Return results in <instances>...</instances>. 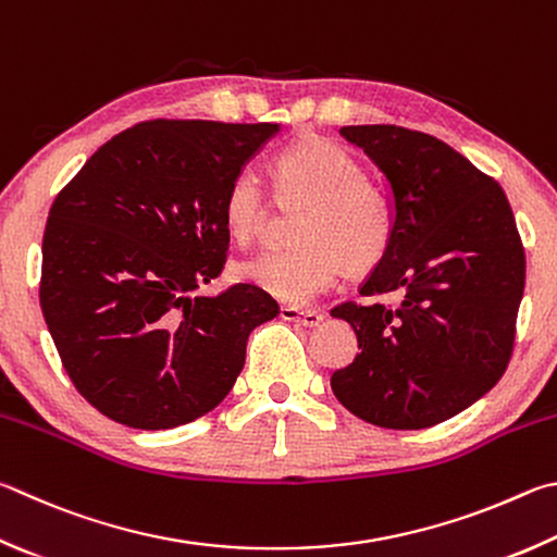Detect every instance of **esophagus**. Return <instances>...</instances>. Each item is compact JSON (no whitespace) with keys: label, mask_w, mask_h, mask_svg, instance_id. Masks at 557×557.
<instances>
[{"label":"esophagus","mask_w":557,"mask_h":557,"mask_svg":"<svg viewBox=\"0 0 557 557\" xmlns=\"http://www.w3.org/2000/svg\"><path fill=\"white\" fill-rule=\"evenodd\" d=\"M280 317L285 321L299 323V326H307V329L319 326V323L323 321L321 311H317V309H297V307H282Z\"/></svg>","instance_id":"obj_1"}]
</instances>
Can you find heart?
Segmentation results:
<instances>
[{
	"mask_svg": "<svg viewBox=\"0 0 557 557\" xmlns=\"http://www.w3.org/2000/svg\"><path fill=\"white\" fill-rule=\"evenodd\" d=\"M282 205H305L292 236L297 244L268 248L240 260L236 275L287 305H305L331 287L343 270L362 275L377 268L394 238V207L348 150L326 138H307L282 150L272 165ZM268 195L256 170L231 177L221 216L240 244L268 221Z\"/></svg>",
	"mask_w": 557,
	"mask_h": 557,
	"instance_id": "1",
	"label": "heart"
}]
</instances>
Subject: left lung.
I'll list each match as a JSON object with an SVG mask.
<instances>
[{
  "label": "left lung",
  "mask_w": 557,
  "mask_h": 557,
  "mask_svg": "<svg viewBox=\"0 0 557 557\" xmlns=\"http://www.w3.org/2000/svg\"><path fill=\"white\" fill-rule=\"evenodd\" d=\"M394 195L389 252L343 301L360 352L331 375L336 399L382 429L417 431L484 397L507 370L523 297L525 256L497 180L436 136L401 126H343Z\"/></svg>",
  "instance_id": "1"
}]
</instances>
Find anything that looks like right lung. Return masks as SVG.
<instances>
[{
	"mask_svg": "<svg viewBox=\"0 0 557 557\" xmlns=\"http://www.w3.org/2000/svg\"><path fill=\"white\" fill-rule=\"evenodd\" d=\"M277 124L156 119L121 131L48 211L40 309L77 392L131 429H175L234 387L277 301L248 282L216 297L221 205Z\"/></svg>",
	"mask_w": 557,
	"mask_h": 557,
	"instance_id": "1",
	"label": "right lung"
}]
</instances>
